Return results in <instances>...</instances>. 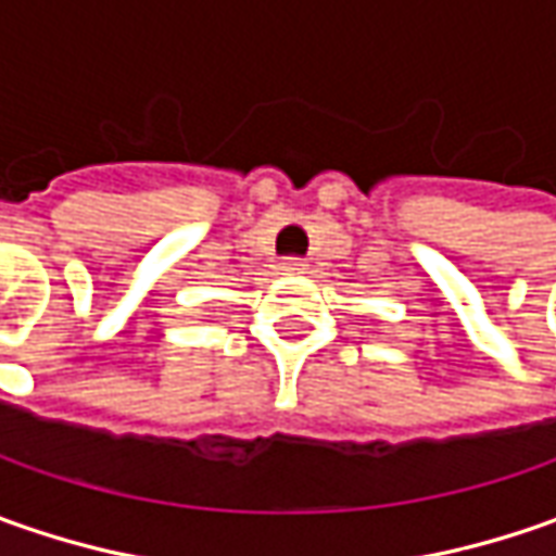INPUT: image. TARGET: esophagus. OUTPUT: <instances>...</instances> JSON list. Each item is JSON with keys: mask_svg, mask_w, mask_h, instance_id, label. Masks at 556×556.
I'll return each instance as SVG.
<instances>
[{"mask_svg": "<svg viewBox=\"0 0 556 556\" xmlns=\"http://www.w3.org/2000/svg\"><path fill=\"white\" fill-rule=\"evenodd\" d=\"M281 271H285V275H303V271H306V260H300V256H288V260L281 263Z\"/></svg>", "mask_w": 556, "mask_h": 556, "instance_id": "esophagus-1", "label": "esophagus"}]
</instances>
